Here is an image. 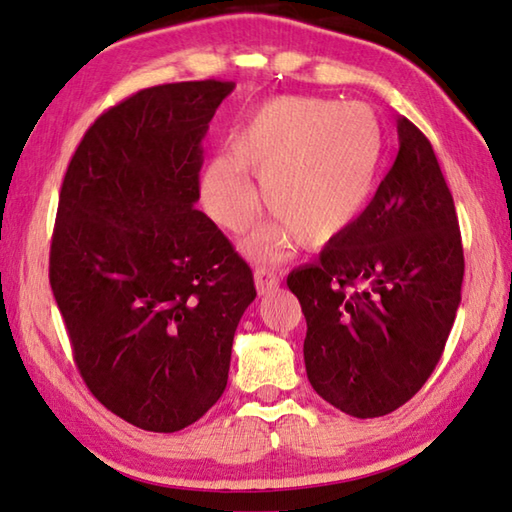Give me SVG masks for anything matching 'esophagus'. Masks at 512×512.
<instances>
[{
  "label": "esophagus",
  "mask_w": 512,
  "mask_h": 512,
  "mask_svg": "<svg viewBox=\"0 0 512 512\" xmlns=\"http://www.w3.org/2000/svg\"><path fill=\"white\" fill-rule=\"evenodd\" d=\"M254 281L261 297H267V294L279 288V276H276V272L270 270V267H258L254 272Z\"/></svg>",
  "instance_id": "obj_1"
}]
</instances>
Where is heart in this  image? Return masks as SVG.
I'll return each instance as SVG.
<instances>
[{
  "mask_svg": "<svg viewBox=\"0 0 512 512\" xmlns=\"http://www.w3.org/2000/svg\"><path fill=\"white\" fill-rule=\"evenodd\" d=\"M382 155V125L366 103L272 98L238 123L229 155L209 161L204 209L220 227L245 231L261 206L254 175L276 224L247 242L251 254H274L294 238L306 249L328 247L362 218Z\"/></svg>",
  "mask_w": 512,
  "mask_h": 512,
  "instance_id": "obj_1",
  "label": "heart"
}]
</instances>
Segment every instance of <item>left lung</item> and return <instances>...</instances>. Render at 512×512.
<instances>
[{
  "mask_svg": "<svg viewBox=\"0 0 512 512\" xmlns=\"http://www.w3.org/2000/svg\"><path fill=\"white\" fill-rule=\"evenodd\" d=\"M398 155L362 218L288 276L308 380L355 418L405 405L441 360L461 303L463 245L432 143L398 116Z\"/></svg>",
  "mask_w": 512,
  "mask_h": 512,
  "instance_id": "1",
  "label": "left lung"
}]
</instances>
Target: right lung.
<instances>
[{
    "label": "right lung",
    "mask_w": 512,
    "mask_h": 512,
    "mask_svg": "<svg viewBox=\"0 0 512 512\" xmlns=\"http://www.w3.org/2000/svg\"><path fill=\"white\" fill-rule=\"evenodd\" d=\"M236 83L141 89L98 116L69 161L49 281L98 402L179 432L220 400L249 265L200 200L202 139Z\"/></svg>",
    "instance_id": "right-lung-1"
}]
</instances>
